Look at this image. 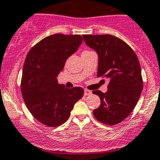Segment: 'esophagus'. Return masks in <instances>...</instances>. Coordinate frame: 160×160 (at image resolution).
Here are the masks:
<instances>
[{"instance_id":"34e87169","label":"esophagus","mask_w":160,"mask_h":160,"mask_svg":"<svg viewBox=\"0 0 160 160\" xmlns=\"http://www.w3.org/2000/svg\"><path fill=\"white\" fill-rule=\"evenodd\" d=\"M84 94H85V96H89L92 94V92H91L90 90H89V89H85Z\"/></svg>"}]
</instances>
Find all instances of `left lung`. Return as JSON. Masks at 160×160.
Here are the masks:
<instances>
[{
	"mask_svg": "<svg viewBox=\"0 0 160 160\" xmlns=\"http://www.w3.org/2000/svg\"><path fill=\"white\" fill-rule=\"evenodd\" d=\"M85 42L98 55L97 77L108 78L107 92L92 93L100 99V105L93 111L99 122L116 125L133 112L143 89L139 60L131 47L110 34L82 35Z\"/></svg>",
	"mask_w": 160,
	"mask_h": 160,
	"instance_id": "obj_1",
	"label": "left lung"
}]
</instances>
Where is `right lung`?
Returning <instances> with one entry per match:
<instances>
[{
	"label": "right lung",
	"mask_w": 160,
	"mask_h": 160,
	"mask_svg": "<svg viewBox=\"0 0 160 160\" xmlns=\"http://www.w3.org/2000/svg\"><path fill=\"white\" fill-rule=\"evenodd\" d=\"M82 42L79 34L56 33L41 40L27 53L21 78L22 98L31 115L47 127L64 123L74 104L83 97L82 88L67 89L56 79Z\"/></svg>",
	"instance_id": "obj_1"
}]
</instances>
